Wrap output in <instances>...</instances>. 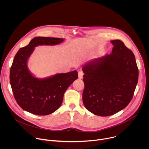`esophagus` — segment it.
Listing matches in <instances>:
<instances>
[{
    "mask_svg": "<svg viewBox=\"0 0 149 149\" xmlns=\"http://www.w3.org/2000/svg\"><path fill=\"white\" fill-rule=\"evenodd\" d=\"M83 75H84V72H83L82 70H81V71H79L78 72V78H79V79L82 78Z\"/></svg>",
    "mask_w": 149,
    "mask_h": 149,
    "instance_id": "esophagus-1",
    "label": "esophagus"
}]
</instances>
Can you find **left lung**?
<instances>
[{
  "mask_svg": "<svg viewBox=\"0 0 149 149\" xmlns=\"http://www.w3.org/2000/svg\"><path fill=\"white\" fill-rule=\"evenodd\" d=\"M112 52L82 67L84 105L100 116L113 115L131 101L138 82L139 70L133 52L120 40H111Z\"/></svg>",
  "mask_w": 149,
  "mask_h": 149,
  "instance_id": "8db88e82",
  "label": "left lung"
}]
</instances>
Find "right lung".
Returning <instances> with one entry per match:
<instances>
[{
  "mask_svg": "<svg viewBox=\"0 0 149 149\" xmlns=\"http://www.w3.org/2000/svg\"><path fill=\"white\" fill-rule=\"evenodd\" d=\"M63 40L58 38L35 37L15 55L10 70V83L15 99L23 110L38 116L54 113L61 105L67 89L78 78L77 71H73L39 79L28 70L27 60L35 47L56 45Z\"/></svg>",
  "mask_w": 149,
  "mask_h": 149,
  "instance_id": "1",
  "label": "right lung"
}]
</instances>
